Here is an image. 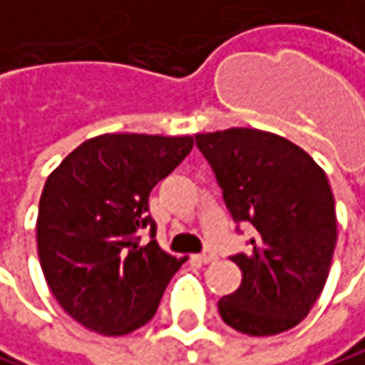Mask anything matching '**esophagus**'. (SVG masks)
I'll list each match as a JSON object with an SVG mask.
<instances>
[{
	"mask_svg": "<svg viewBox=\"0 0 365 365\" xmlns=\"http://www.w3.org/2000/svg\"><path fill=\"white\" fill-rule=\"evenodd\" d=\"M195 259H197L199 263H205V265H207V263H214V261H216V255H214V252H203V255H197Z\"/></svg>",
	"mask_w": 365,
	"mask_h": 365,
	"instance_id": "1",
	"label": "esophagus"
}]
</instances>
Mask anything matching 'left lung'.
Returning <instances> with one entry per match:
<instances>
[{
	"label": "left lung",
	"instance_id": "obj_1",
	"mask_svg": "<svg viewBox=\"0 0 365 365\" xmlns=\"http://www.w3.org/2000/svg\"><path fill=\"white\" fill-rule=\"evenodd\" d=\"M235 222H250V252L231 257L242 284L218 302L222 321L248 336L302 323L319 299L336 248V207L325 170L284 136L229 128L195 134Z\"/></svg>",
	"mask_w": 365,
	"mask_h": 365
}]
</instances>
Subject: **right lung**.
<instances>
[{"label":"right lung","instance_id":"1","mask_svg":"<svg viewBox=\"0 0 365 365\" xmlns=\"http://www.w3.org/2000/svg\"><path fill=\"white\" fill-rule=\"evenodd\" d=\"M195 145L192 136L100 134L48 175L36 222L42 274L83 327L125 336L149 323L186 259L155 242L149 192ZM143 228L152 240L140 242Z\"/></svg>","mask_w":365,"mask_h":365}]
</instances>
